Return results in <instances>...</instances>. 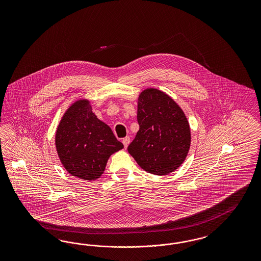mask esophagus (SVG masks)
Segmentation results:
<instances>
[{
    "instance_id": "1",
    "label": "esophagus",
    "mask_w": 261,
    "mask_h": 261,
    "mask_svg": "<svg viewBox=\"0 0 261 261\" xmlns=\"http://www.w3.org/2000/svg\"><path fill=\"white\" fill-rule=\"evenodd\" d=\"M122 143H123V145H124V147L127 148V146L129 145V143H130V138L129 137H126V138H124L123 140H122Z\"/></svg>"
}]
</instances>
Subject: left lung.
Instances as JSON below:
<instances>
[{
    "label": "left lung",
    "instance_id": "obj_1",
    "mask_svg": "<svg viewBox=\"0 0 261 261\" xmlns=\"http://www.w3.org/2000/svg\"><path fill=\"white\" fill-rule=\"evenodd\" d=\"M140 129L127 150L146 172L167 175L178 169L190 148V122L172 97L156 88L138 97Z\"/></svg>",
    "mask_w": 261,
    "mask_h": 261
}]
</instances>
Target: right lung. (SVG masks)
<instances>
[{"label":"right lung","instance_id":"right-lung-1","mask_svg":"<svg viewBox=\"0 0 261 261\" xmlns=\"http://www.w3.org/2000/svg\"><path fill=\"white\" fill-rule=\"evenodd\" d=\"M56 147L64 168L86 181L102 175L108 159L121 150L110 127L97 119L90 100L71 103L60 119L56 133Z\"/></svg>","mask_w":261,"mask_h":261}]
</instances>
